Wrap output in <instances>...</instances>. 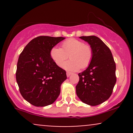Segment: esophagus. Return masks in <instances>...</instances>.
<instances>
[{
  "instance_id": "1",
  "label": "esophagus",
  "mask_w": 133,
  "mask_h": 133,
  "mask_svg": "<svg viewBox=\"0 0 133 133\" xmlns=\"http://www.w3.org/2000/svg\"><path fill=\"white\" fill-rule=\"evenodd\" d=\"M71 74H72V73L70 72H66V75H67V77H69Z\"/></svg>"
}]
</instances>
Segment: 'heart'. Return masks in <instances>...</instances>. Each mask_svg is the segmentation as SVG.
I'll list each match as a JSON object with an SVG mask.
<instances>
[{"instance_id": "heart-1", "label": "heart", "mask_w": 133, "mask_h": 133, "mask_svg": "<svg viewBox=\"0 0 133 133\" xmlns=\"http://www.w3.org/2000/svg\"><path fill=\"white\" fill-rule=\"evenodd\" d=\"M62 46V48L54 47L50 52L51 58L58 66H61L69 56L71 60L62 65L65 69L75 71L89 65L92 57V50L89 45L77 39H70L64 41Z\"/></svg>"}]
</instances>
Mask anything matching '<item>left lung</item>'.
Returning <instances> with one entry per match:
<instances>
[{
	"label": "left lung",
	"mask_w": 133,
	"mask_h": 133,
	"mask_svg": "<svg viewBox=\"0 0 133 133\" xmlns=\"http://www.w3.org/2000/svg\"><path fill=\"white\" fill-rule=\"evenodd\" d=\"M79 38L89 44L92 57L88 68L79 73L76 94L84 103L97 106L108 100L112 94L116 82V64L109 47L98 37Z\"/></svg>",
	"instance_id": "left-lung-1"
}]
</instances>
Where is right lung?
I'll list each match as a JSON object with an SVG mask.
<instances>
[{"mask_svg":"<svg viewBox=\"0 0 133 133\" xmlns=\"http://www.w3.org/2000/svg\"><path fill=\"white\" fill-rule=\"evenodd\" d=\"M64 39L39 36L30 41L20 54L16 81L21 95L34 106L52 104L60 94L66 72L55 63L50 52Z\"/></svg>","mask_w":133,"mask_h":133,"instance_id":"add662e5","label":"right lung"}]
</instances>
